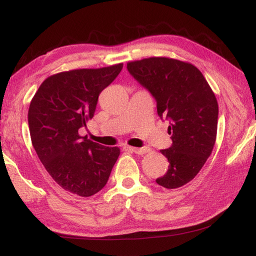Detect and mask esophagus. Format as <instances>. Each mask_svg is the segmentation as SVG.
Segmentation results:
<instances>
[{
	"mask_svg": "<svg viewBox=\"0 0 256 256\" xmlns=\"http://www.w3.org/2000/svg\"><path fill=\"white\" fill-rule=\"evenodd\" d=\"M128 150H131V152L138 154V155H144V154L148 152H149V148L148 147H142V148H133V147H128Z\"/></svg>",
	"mask_w": 256,
	"mask_h": 256,
	"instance_id": "obj_1",
	"label": "esophagus"
}]
</instances>
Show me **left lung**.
I'll return each mask as SVG.
<instances>
[{
	"label": "left lung",
	"instance_id": "8db88e82",
	"mask_svg": "<svg viewBox=\"0 0 256 256\" xmlns=\"http://www.w3.org/2000/svg\"><path fill=\"white\" fill-rule=\"evenodd\" d=\"M128 70L152 93L157 114L168 120L172 146L160 150L168 170L156 179L160 186L176 189L192 181L208 158L216 139L218 106L216 94L194 64L166 56L136 60Z\"/></svg>",
	"mask_w": 256,
	"mask_h": 256
}]
</instances>
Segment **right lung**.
I'll use <instances>...</instances> for the list:
<instances>
[{
	"instance_id": "add662e5",
	"label": "right lung",
	"mask_w": 256,
	"mask_h": 256,
	"mask_svg": "<svg viewBox=\"0 0 256 256\" xmlns=\"http://www.w3.org/2000/svg\"><path fill=\"white\" fill-rule=\"evenodd\" d=\"M123 64L52 75L32 99L28 125L32 144L48 174L67 192L88 197L106 186L120 150L104 147L78 130L94 115L101 91Z\"/></svg>"
}]
</instances>
